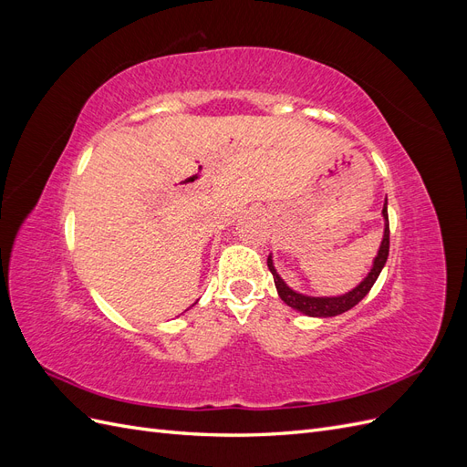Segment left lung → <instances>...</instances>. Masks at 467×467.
<instances>
[{"instance_id":"1","label":"left lung","mask_w":467,"mask_h":467,"mask_svg":"<svg viewBox=\"0 0 467 467\" xmlns=\"http://www.w3.org/2000/svg\"><path fill=\"white\" fill-rule=\"evenodd\" d=\"M381 216H384V237H381V244L378 249V255L374 257V263L370 266V273L366 275V278H362V282L358 286H355L352 290L341 294V296H307V294H300L292 290L282 276L276 273L275 263H273V255H268L266 265L268 271L273 273L275 278V286L276 292L280 296V300L285 302L286 306H290L296 312H300L304 316L309 317H335L341 316L345 312H348L350 307H355L366 294L370 292V288L374 286V282L378 280L381 268H384L388 255H389V220H388V199L384 202V208H381Z\"/></svg>"}]
</instances>
